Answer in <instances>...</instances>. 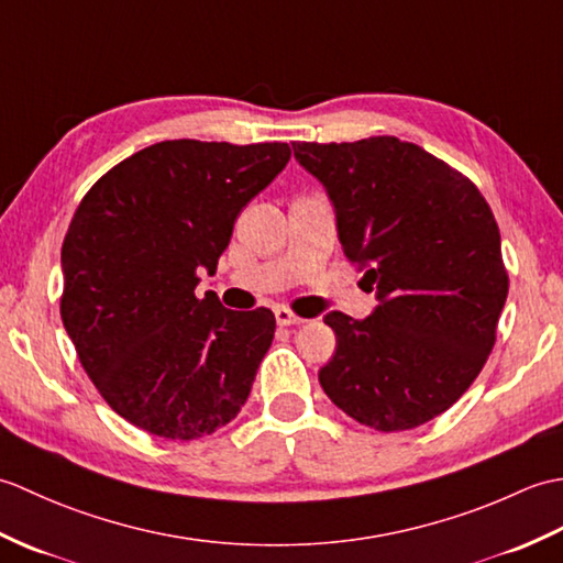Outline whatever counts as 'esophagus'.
Instances as JSON below:
<instances>
[{
  "instance_id": "1",
  "label": "esophagus",
  "mask_w": 563,
  "mask_h": 563,
  "mask_svg": "<svg viewBox=\"0 0 563 563\" xmlns=\"http://www.w3.org/2000/svg\"><path fill=\"white\" fill-rule=\"evenodd\" d=\"M275 321H278V327H295V324H305V319H302V317L292 314L290 309H285V307H278V309H275Z\"/></svg>"
}]
</instances>
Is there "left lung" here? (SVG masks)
<instances>
[{
	"instance_id": "8db88e82",
	"label": "left lung",
	"mask_w": 563,
	"mask_h": 563,
	"mask_svg": "<svg viewBox=\"0 0 563 563\" xmlns=\"http://www.w3.org/2000/svg\"><path fill=\"white\" fill-rule=\"evenodd\" d=\"M324 184L343 254L365 268L377 309L324 317L336 353L319 369L327 397L382 433L448 411L482 373L508 297L492 208L470 178L413 142H292Z\"/></svg>"
}]
</instances>
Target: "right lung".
<instances>
[{
  "instance_id": "add662e5",
  "label": "right lung",
  "mask_w": 563,
  "mask_h": 563,
  "mask_svg": "<svg viewBox=\"0 0 563 563\" xmlns=\"http://www.w3.org/2000/svg\"><path fill=\"white\" fill-rule=\"evenodd\" d=\"M285 142L166 140L106 172L63 242L59 317L111 409L166 440H196L242 411L275 317L196 297L246 202L285 164Z\"/></svg>"
}]
</instances>
